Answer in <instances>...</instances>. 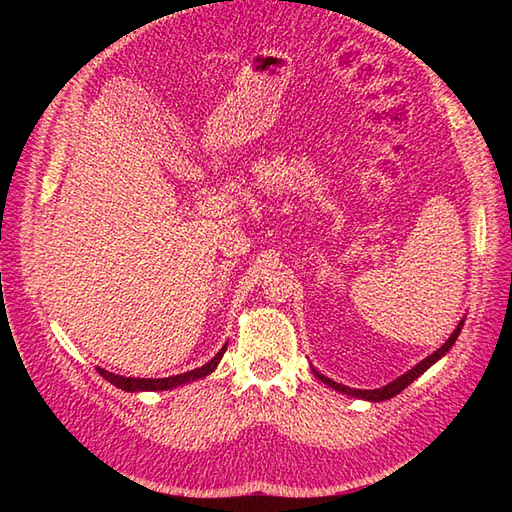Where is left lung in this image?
I'll return each instance as SVG.
<instances>
[{
	"mask_svg": "<svg viewBox=\"0 0 512 512\" xmlns=\"http://www.w3.org/2000/svg\"><path fill=\"white\" fill-rule=\"evenodd\" d=\"M462 321H460V325L458 328H455V332L449 336V341L444 343L440 350H436L433 352L431 356H427L424 358V361H420L416 367H411L407 374H402L400 378H396L394 383H389V385H385V387H380V389H350V387H345V385H341V383H334V380H330V378H325L323 374H319V372H314L317 374V378L319 380H323L325 385L328 387H334L336 391H341V394H350V396H356V398H365V400H372V402H380V400H387V398H394L396 394H400L402 389H405L407 385H411L413 380H416L422 372H427V369L438 361V358H442L444 354H447L449 350H451V345L455 343V339H458V334H460V330H462Z\"/></svg>",
	"mask_w": 512,
	"mask_h": 512,
	"instance_id": "left-lung-1",
	"label": "left lung"
}]
</instances>
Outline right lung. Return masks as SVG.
Returning <instances> with one entry per match:
<instances>
[{
  "label": "right lung",
  "mask_w": 512,
  "mask_h": 512,
  "mask_svg": "<svg viewBox=\"0 0 512 512\" xmlns=\"http://www.w3.org/2000/svg\"><path fill=\"white\" fill-rule=\"evenodd\" d=\"M226 352V347H222L220 352H217L209 363L198 367V369H191V372L187 374H178V376H169V378H125V376H118V374H112V372H105V369L99 367V374L110 380L112 385H116L118 389H125V391H158V389H171V387H178V385H184L189 383V380H195V378H204L209 376L213 369L217 367V363L222 361V356Z\"/></svg>",
  "instance_id": "1"
}]
</instances>
